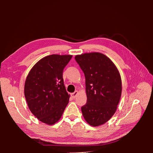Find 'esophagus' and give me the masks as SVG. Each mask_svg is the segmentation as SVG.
I'll list each match as a JSON object with an SVG mask.
<instances>
[{
  "instance_id": "34e87169",
  "label": "esophagus",
  "mask_w": 153,
  "mask_h": 153,
  "mask_svg": "<svg viewBox=\"0 0 153 153\" xmlns=\"http://www.w3.org/2000/svg\"><path fill=\"white\" fill-rule=\"evenodd\" d=\"M77 95H78V91H76L71 94V97H72V98L75 99Z\"/></svg>"
}]
</instances>
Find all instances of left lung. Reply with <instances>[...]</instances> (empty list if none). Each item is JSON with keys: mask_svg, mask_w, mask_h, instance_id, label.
Here are the masks:
<instances>
[{"mask_svg": "<svg viewBox=\"0 0 153 153\" xmlns=\"http://www.w3.org/2000/svg\"><path fill=\"white\" fill-rule=\"evenodd\" d=\"M85 77L87 102L82 114L90 126H99L112 118L122 95L121 76L113 62L100 53L76 55Z\"/></svg>", "mask_w": 153, "mask_h": 153, "instance_id": "left-lung-1", "label": "left lung"}]
</instances>
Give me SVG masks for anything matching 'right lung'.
Wrapping results in <instances>:
<instances>
[{
	"mask_svg": "<svg viewBox=\"0 0 153 153\" xmlns=\"http://www.w3.org/2000/svg\"><path fill=\"white\" fill-rule=\"evenodd\" d=\"M71 55L51 54L35 64L25 82L24 95L32 114L47 125L60 119L69 102L63 70Z\"/></svg>",
	"mask_w": 153,
	"mask_h": 153,
	"instance_id": "1",
	"label": "right lung"
}]
</instances>
